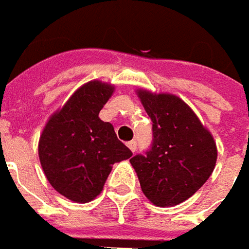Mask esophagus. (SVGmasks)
<instances>
[{
    "label": "esophagus",
    "instance_id": "esophagus-1",
    "mask_svg": "<svg viewBox=\"0 0 249 249\" xmlns=\"http://www.w3.org/2000/svg\"><path fill=\"white\" fill-rule=\"evenodd\" d=\"M126 146L131 149V151H136V149H138V144H136V141H131L126 143Z\"/></svg>",
    "mask_w": 249,
    "mask_h": 249
}]
</instances>
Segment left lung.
<instances>
[{
  "label": "left lung",
  "instance_id": "left-lung-1",
  "mask_svg": "<svg viewBox=\"0 0 249 249\" xmlns=\"http://www.w3.org/2000/svg\"><path fill=\"white\" fill-rule=\"evenodd\" d=\"M136 93L153 121V142L150 150L136 154L131 164L144 196L157 207H174L208 180L216 164V144L180 98L144 89Z\"/></svg>",
  "mask_w": 249,
  "mask_h": 249
}]
</instances>
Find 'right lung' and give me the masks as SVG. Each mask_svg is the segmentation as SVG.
Segmentation results:
<instances>
[{
	"label": "right lung",
	"instance_id": "obj_1",
	"mask_svg": "<svg viewBox=\"0 0 249 249\" xmlns=\"http://www.w3.org/2000/svg\"><path fill=\"white\" fill-rule=\"evenodd\" d=\"M114 92L110 84L89 81L48 120L39 136L41 167L57 193L89 202L102 193L114 162L132 156L99 113Z\"/></svg>",
	"mask_w": 249,
	"mask_h": 249
}]
</instances>
